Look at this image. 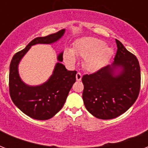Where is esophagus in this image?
<instances>
[{
    "label": "esophagus",
    "instance_id": "34e87169",
    "mask_svg": "<svg viewBox=\"0 0 148 148\" xmlns=\"http://www.w3.org/2000/svg\"><path fill=\"white\" fill-rule=\"evenodd\" d=\"M81 78H82V75H81V73H77L76 74V79H77V81H80L81 80Z\"/></svg>",
    "mask_w": 148,
    "mask_h": 148
}]
</instances>
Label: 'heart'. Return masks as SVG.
<instances>
[{
	"label": "heart",
	"mask_w": 148,
	"mask_h": 148,
	"mask_svg": "<svg viewBox=\"0 0 148 148\" xmlns=\"http://www.w3.org/2000/svg\"><path fill=\"white\" fill-rule=\"evenodd\" d=\"M84 60V67L90 72H96L108 64L114 54V50L106 46L98 38L87 37L76 41L73 51L65 50L64 58L71 66L76 64L77 58L74 53Z\"/></svg>",
	"instance_id": "obj_1"
}]
</instances>
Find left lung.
I'll list each match as a JSON object with an SVG mask.
<instances>
[{
    "label": "left lung",
    "instance_id": "obj_1",
    "mask_svg": "<svg viewBox=\"0 0 148 148\" xmlns=\"http://www.w3.org/2000/svg\"><path fill=\"white\" fill-rule=\"evenodd\" d=\"M117 51L111 65L82 77L84 103L99 119L118 117L133 105L140 88V69L138 58L116 39ZM120 72L116 74V70Z\"/></svg>",
    "mask_w": 148,
    "mask_h": 148
}]
</instances>
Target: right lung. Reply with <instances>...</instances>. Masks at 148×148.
Instances as JSON below:
<instances>
[{"instance_id":"1","label":"right lung","mask_w":148,"mask_h":148,"mask_svg":"<svg viewBox=\"0 0 148 148\" xmlns=\"http://www.w3.org/2000/svg\"><path fill=\"white\" fill-rule=\"evenodd\" d=\"M64 29L46 37H38L24 49L14 55L10 64L9 91L11 100L22 112L36 120H48L63 108L72 86L76 81V71H67L61 62L63 52L58 54L53 74L39 86L27 85L18 74V64L31 46L38 44H52L60 39Z\"/></svg>"}]
</instances>
